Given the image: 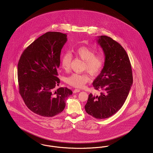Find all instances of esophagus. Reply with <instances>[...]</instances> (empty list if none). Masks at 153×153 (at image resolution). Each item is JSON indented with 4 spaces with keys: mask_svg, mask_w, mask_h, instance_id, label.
I'll return each mask as SVG.
<instances>
[{
    "mask_svg": "<svg viewBox=\"0 0 153 153\" xmlns=\"http://www.w3.org/2000/svg\"><path fill=\"white\" fill-rule=\"evenodd\" d=\"M80 91L79 89H75L74 91H73V93L74 94H76V93H77V92H79Z\"/></svg>",
    "mask_w": 153,
    "mask_h": 153,
    "instance_id": "1",
    "label": "esophagus"
}]
</instances>
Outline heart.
<instances>
[{"label": "heart", "mask_w": 153, "mask_h": 153, "mask_svg": "<svg viewBox=\"0 0 153 153\" xmlns=\"http://www.w3.org/2000/svg\"><path fill=\"white\" fill-rule=\"evenodd\" d=\"M73 52L77 57L84 61V70L87 71L94 76L99 75L102 72L105 64V58L102 54H95L94 49L84 46L74 49ZM72 58L71 54L69 53L62 54L60 64L64 70L69 69ZM91 80V77L87 73H73L65 78L66 83L73 87L79 88L84 87Z\"/></svg>", "instance_id": "obj_1"}]
</instances>
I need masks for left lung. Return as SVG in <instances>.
<instances>
[{
	"instance_id": "8db88e82",
	"label": "left lung",
	"mask_w": 153,
	"mask_h": 153,
	"mask_svg": "<svg viewBox=\"0 0 153 153\" xmlns=\"http://www.w3.org/2000/svg\"><path fill=\"white\" fill-rule=\"evenodd\" d=\"M97 43L105 55V64L93 85L100 91L99 95H89L85 109L96 119H106L122 108L133 82L129 57L123 48L111 37L101 36Z\"/></svg>"
}]
</instances>
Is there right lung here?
<instances>
[{"mask_svg":"<svg viewBox=\"0 0 153 153\" xmlns=\"http://www.w3.org/2000/svg\"><path fill=\"white\" fill-rule=\"evenodd\" d=\"M66 36L59 32L44 34L23 51L18 64L19 94L27 108L41 117L61 113L72 94L67 88H56L60 82L57 69Z\"/></svg>","mask_w":153,"mask_h":153,"instance_id":"obj_1","label":"right lung"}]
</instances>
